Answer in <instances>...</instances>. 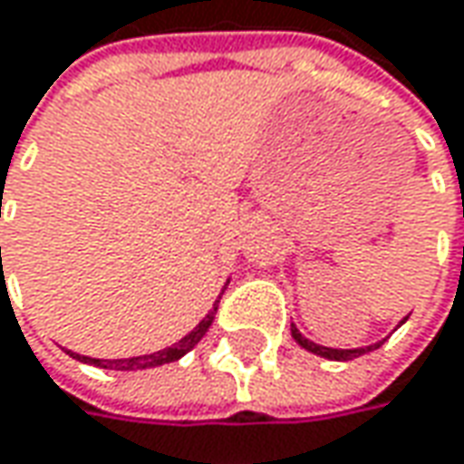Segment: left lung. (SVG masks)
<instances>
[{
    "instance_id": "obj_1",
    "label": "left lung",
    "mask_w": 464,
    "mask_h": 464,
    "mask_svg": "<svg viewBox=\"0 0 464 464\" xmlns=\"http://www.w3.org/2000/svg\"><path fill=\"white\" fill-rule=\"evenodd\" d=\"M293 339H295L303 349L313 352V354H321V357H326V360H339V362L357 360V357H362V354H367V352H372V349L380 346V343H375V346H364V349H328V346H321V343H313L311 339H305L295 326H293Z\"/></svg>"
}]
</instances>
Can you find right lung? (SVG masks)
I'll return each instance as SVG.
<instances>
[{
    "label": "right lung",
    "mask_w": 464,
    "mask_h": 464,
    "mask_svg": "<svg viewBox=\"0 0 464 464\" xmlns=\"http://www.w3.org/2000/svg\"><path fill=\"white\" fill-rule=\"evenodd\" d=\"M218 303H220V297L216 300L213 311L202 318L195 331H189L182 342H177L174 346H169V349H161V352L143 354V357H130V360H92V357H82V354H73V352H69V354H72V357H76L79 362L94 364V367H102V370H121V372H136V370H149V367H159V364H167V362H177L179 357H184V354H187V352H189L195 343L200 342L202 336H205V331L210 328L213 318H216Z\"/></svg>",
    "instance_id": "1"
}]
</instances>
